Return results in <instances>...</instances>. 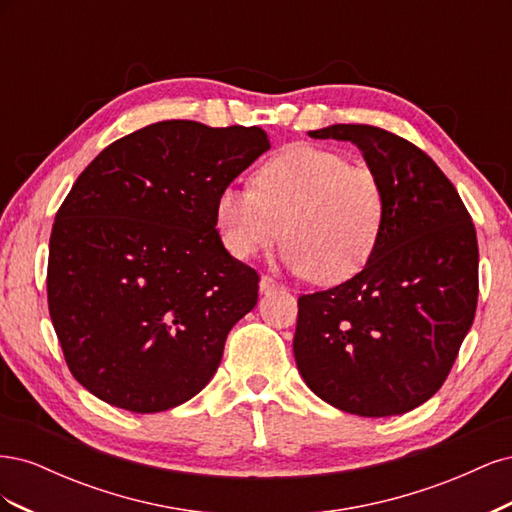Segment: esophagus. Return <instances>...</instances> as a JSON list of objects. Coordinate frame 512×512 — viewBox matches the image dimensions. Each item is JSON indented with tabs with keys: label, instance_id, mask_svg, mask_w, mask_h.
<instances>
[{
	"label": "esophagus",
	"instance_id": "esophagus-1",
	"mask_svg": "<svg viewBox=\"0 0 512 512\" xmlns=\"http://www.w3.org/2000/svg\"><path fill=\"white\" fill-rule=\"evenodd\" d=\"M282 288V284L280 282H275L273 277H269V275H262L260 277V292H273V290H280Z\"/></svg>",
	"mask_w": 512,
	"mask_h": 512
}]
</instances>
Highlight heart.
<instances>
[{
    "label": "heart",
    "instance_id": "heart-1",
    "mask_svg": "<svg viewBox=\"0 0 512 512\" xmlns=\"http://www.w3.org/2000/svg\"><path fill=\"white\" fill-rule=\"evenodd\" d=\"M215 228L226 252L252 258L284 239V265L339 284L374 256L386 222V190L374 170L333 149L288 145L262 162L252 188L215 196Z\"/></svg>",
    "mask_w": 512,
    "mask_h": 512
}]
</instances>
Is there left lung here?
Returning <instances> with one entry per match:
<instances>
[{
    "instance_id": "1",
    "label": "left lung",
    "mask_w": 512,
    "mask_h": 512,
    "mask_svg": "<svg viewBox=\"0 0 512 512\" xmlns=\"http://www.w3.org/2000/svg\"><path fill=\"white\" fill-rule=\"evenodd\" d=\"M312 138L350 141L386 190L382 239L352 280L299 297L294 359L327 404L393 416L436 395L478 301V243L455 185L423 149L365 123Z\"/></svg>"
}]
</instances>
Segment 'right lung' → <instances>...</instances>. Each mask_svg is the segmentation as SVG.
<instances>
[{
  "label": "right lung",
  "mask_w": 512,
  "mask_h": 512,
  "mask_svg": "<svg viewBox=\"0 0 512 512\" xmlns=\"http://www.w3.org/2000/svg\"><path fill=\"white\" fill-rule=\"evenodd\" d=\"M269 147L256 126L160 121L108 145L76 179L51 230L46 294L89 393L151 414L205 389L260 282L222 245L215 196Z\"/></svg>",
  "instance_id": "obj_1"
}]
</instances>
